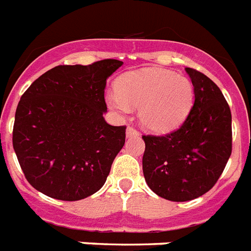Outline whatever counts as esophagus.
<instances>
[{
  "instance_id": "esophagus-1",
  "label": "esophagus",
  "mask_w": 251,
  "mask_h": 251,
  "mask_svg": "<svg viewBox=\"0 0 251 251\" xmlns=\"http://www.w3.org/2000/svg\"><path fill=\"white\" fill-rule=\"evenodd\" d=\"M136 136H138L137 129L133 127H128L127 128V137H136Z\"/></svg>"
}]
</instances>
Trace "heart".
I'll return each instance as SVG.
<instances>
[{
	"instance_id": "heart-1",
	"label": "heart",
	"mask_w": 251,
	"mask_h": 251,
	"mask_svg": "<svg viewBox=\"0 0 251 251\" xmlns=\"http://www.w3.org/2000/svg\"><path fill=\"white\" fill-rule=\"evenodd\" d=\"M194 87L185 76L167 70L151 69L131 72L118 83V92L107 96L109 105L122 114L140 107L144 127L154 132L171 129L189 113Z\"/></svg>"
}]
</instances>
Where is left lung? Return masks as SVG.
Segmentation results:
<instances>
[{"label": "left lung", "instance_id": "8db88e82", "mask_svg": "<svg viewBox=\"0 0 251 251\" xmlns=\"http://www.w3.org/2000/svg\"><path fill=\"white\" fill-rule=\"evenodd\" d=\"M194 87V102L177 129L163 136L144 135L142 171L159 197L185 202L215 185L232 153V115L223 93L211 79L185 69Z\"/></svg>", "mask_w": 251, "mask_h": 251}]
</instances>
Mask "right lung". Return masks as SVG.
<instances>
[{
    "instance_id": "add662e5",
    "label": "right lung",
    "mask_w": 251,
    "mask_h": 251,
    "mask_svg": "<svg viewBox=\"0 0 251 251\" xmlns=\"http://www.w3.org/2000/svg\"><path fill=\"white\" fill-rule=\"evenodd\" d=\"M123 62L57 66L24 92L15 111L13 146L35 189L62 201L100 190L126 142V126H110L103 113L106 79Z\"/></svg>"
}]
</instances>
